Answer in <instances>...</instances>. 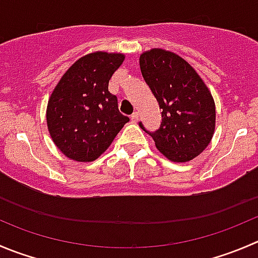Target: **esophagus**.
I'll list each match as a JSON object with an SVG mask.
<instances>
[{"instance_id": "obj_1", "label": "esophagus", "mask_w": 258, "mask_h": 258, "mask_svg": "<svg viewBox=\"0 0 258 258\" xmlns=\"http://www.w3.org/2000/svg\"><path fill=\"white\" fill-rule=\"evenodd\" d=\"M139 117H140L139 112H134V114H132V116H131V121L136 123V122L139 121Z\"/></svg>"}]
</instances>
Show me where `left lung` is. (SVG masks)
I'll use <instances>...</instances> for the list:
<instances>
[{"label": "left lung", "mask_w": 258, "mask_h": 258, "mask_svg": "<svg viewBox=\"0 0 258 258\" xmlns=\"http://www.w3.org/2000/svg\"><path fill=\"white\" fill-rule=\"evenodd\" d=\"M142 77L161 108V124L155 132L156 149L174 162H187L207 149L216 130V103L196 69L167 50L140 55Z\"/></svg>", "instance_id": "left-lung-1"}]
</instances>
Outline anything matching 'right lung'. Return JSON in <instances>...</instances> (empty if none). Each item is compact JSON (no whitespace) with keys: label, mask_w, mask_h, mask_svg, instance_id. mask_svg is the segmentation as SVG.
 I'll use <instances>...</instances> for the list:
<instances>
[{"label":"right lung","mask_w":258,"mask_h":258,"mask_svg":"<svg viewBox=\"0 0 258 258\" xmlns=\"http://www.w3.org/2000/svg\"><path fill=\"white\" fill-rule=\"evenodd\" d=\"M122 52L94 51L62 74L47 101L46 123L55 146L68 159H98L130 121L118 111L108 83L122 66Z\"/></svg>","instance_id":"obj_1"}]
</instances>
